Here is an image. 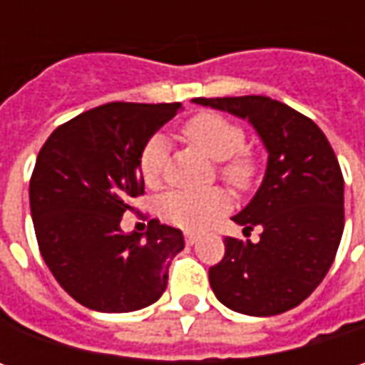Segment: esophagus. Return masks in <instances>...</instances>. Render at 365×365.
Wrapping results in <instances>:
<instances>
[{"label": "esophagus", "mask_w": 365, "mask_h": 365, "mask_svg": "<svg viewBox=\"0 0 365 365\" xmlns=\"http://www.w3.org/2000/svg\"><path fill=\"white\" fill-rule=\"evenodd\" d=\"M185 240H187V244L195 245L197 242H199V235H197V233H192V232H187V233H185Z\"/></svg>", "instance_id": "34e87169"}]
</instances>
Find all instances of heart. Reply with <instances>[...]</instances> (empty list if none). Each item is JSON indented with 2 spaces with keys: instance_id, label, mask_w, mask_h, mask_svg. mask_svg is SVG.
Masks as SVG:
<instances>
[{
  "instance_id": "obj_1",
  "label": "heart",
  "mask_w": 365,
  "mask_h": 365,
  "mask_svg": "<svg viewBox=\"0 0 365 365\" xmlns=\"http://www.w3.org/2000/svg\"><path fill=\"white\" fill-rule=\"evenodd\" d=\"M182 138L190 146L219 162V175L235 189H245L256 175V160L244 148V130L232 120L217 113H199L182 125ZM168 144L156 133L140 152V176L144 185L158 187L164 175ZM230 195L221 189L197 192H168L160 201L164 219L185 230H203L230 209Z\"/></svg>"
}]
</instances>
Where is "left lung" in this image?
Returning a JSON list of instances; mask_svg holds the SVG:
<instances>
[{
	"instance_id": "1",
	"label": "left lung",
	"mask_w": 365,
	"mask_h": 365,
	"mask_svg": "<svg viewBox=\"0 0 365 365\" xmlns=\"http://www.w3.org/2000/svg\"><path fill=\"white\" fill-rule=\"evenodd\" d=\"M247 120L268 150L254 199L233 221L259 242L225 237V256L209 268L219 302L252 317L301 304L329 272L344 233V175L315 121L264 95L192 99Z\"/></svg>"
}]
</instances>
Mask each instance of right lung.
Masks as SVG:
<instances>
[{
    "label": "right lung",
    "mask_w": 365,
    "mask_h": 365,
    "mask_svg": "<svg viewBox=\"0 0 365 365\" xmlns=\"http://www.w3.org/2000/svg\"><path fill=\"white\" fill-rule=\"evenodd\" d=\"M180 103H106L58 125L30 178V211L40 254L56 282L83 307L130 313L166 290L182 232L158 219L146 235L120 223L144 195L138 160Z\"/></svg>",
    "instance_id": "1"
}]
</instances>
